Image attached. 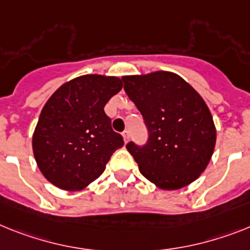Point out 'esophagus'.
Here are the masks:
<instances>
[{"label": "esophagus", "mask_w": 250, "mask_h": 250, "mask_svg": "<svg viewBox=\"0 0 250 250\" xmlns=\"http://www.w3.org/2000/svg\"><path fill=\"white\" fill-rule=\"evenodd\" d=\"M122 136H123V138H125V142H128V140H129V131H127V129H125V131H123V133H122Z\"/></svg>", "instance_id": "1"}]
</instances>
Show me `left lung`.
Here are the masks:
<instances>
[{
  "instance_id": "1",
  "label": "left lung",
  "mask_w": 250,
  "mask_h": 250,
  "mask_svg": "<svg viewBox=\"0 0 250 250\" xmlns=\"http://www.w3.org/2000/svg\"><path fill=\"white\" fill-rule=\"evenodd\" d=\"M125 91L144 118L145 145L127 144V150L146 179L159 188H183L208 165L216 128L206 103L188 83L173 72L123 76Z\"/></svg>"
}]
</instances>
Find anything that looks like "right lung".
Listing matches in <instances>:
<instances>
[{
    "label": "right lung",
    "mask_w": 250,
    "mask_h": 250,
    "mask_svg": "<svg viewBox=\"0 0 250 250\" xmlns=\"http://www.w3.org/2000/svg\"><path fill=\"white\" fill-rule=\"evenodd\" d=\"M122 86L118 77L85 75L63 83L45 103L33 135V151L50 183L64 190L83 189L125 145L104 112Z\"/></svg>",
    "instance_id": "right-lung-1"
}]
</instances>
